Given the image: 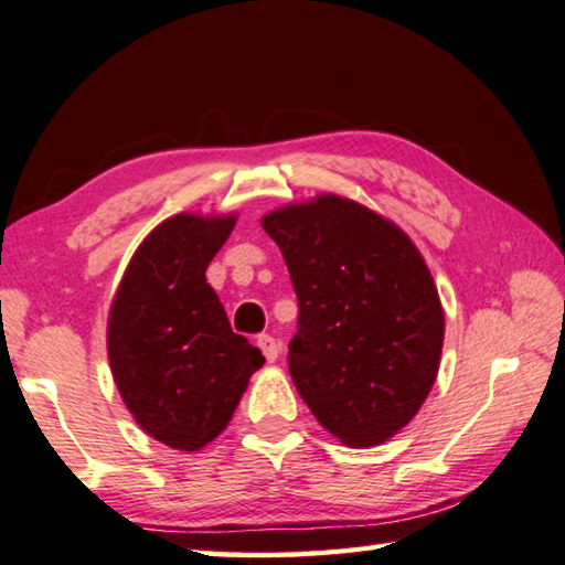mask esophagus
I'll return each mask as SVG.
<instances>
[{
  "label": "esophagus",
  "mask_w": 565,
  "mask_h": 565,
  "mask_svg": "<svg viewBox=\"0 0 565 565\" xmlns=\"http://www.w3.org/2000/svg\"><path fill=\"white\" fill-rule=\"evenodd\" d=\"M256 345H259V351L264 353V358L269 363H274L276 358H279V345H276V341L269 333H262L259 338H256Z\"/></svg>",
  "instance_id": "34e87169"
}]
</instances>
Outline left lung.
<instances>
[{
    "label": "left lung",
    "instance_id": "1",
    "mask_svg": "<svg viewBox=\"0 0 565 565\" xmlns=\"http://www.w3.org/2000/svg\"><path fill=\"white\" fill-rule=\"evenodd\" d=\"M299 299L291 381L328 433L363 449L397 435L433 390L445 311L415 242L365 204L323 192L266 212Z\"/></svg>",
    "mask_w": 565,
    "mask_h": 565
}]
</instances>
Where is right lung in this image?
<instances>
[{"label":"right lung","mask_w":565,"mask_h":565,"mask_svg":"<svg viewBox=\"0 0 565 565\" xmlns=\"http://www.w3.org/2000/svg\"><path fill=\"white\" fill-rule=\"evenodd\" d=\"M237 212H180L160 222L122 271L108 311V363L142 433L180 452L214 443L264 355L232 331L207 284Z\"/></svg>","instance_id":"right-lung-1"}]
</instances>
